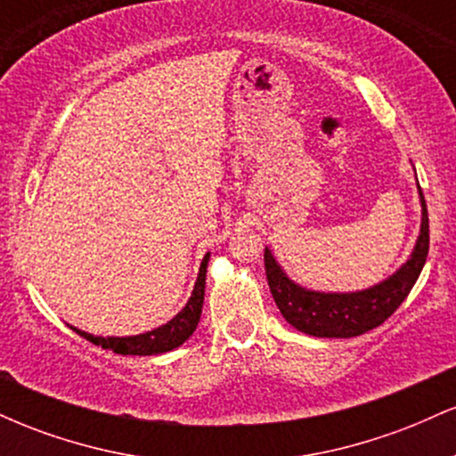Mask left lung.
Listing matches in <instances>:
<instances>
[{
	"label": "left lung",
	"mask_w": 456,
	"mask_h": 456,
	"mask_svg": "<svg viewBox=\"0 0 456 456\" xmlns=\"http://www.w3.org/2000/svg\"><path fill=\"white\" fill-rule=\"evenodd\" d=\"M418 191H420L422 223L410 259L395 274L369 289L352 291V294H323V291L306 289L285 274L265 246V276L282 317L300 332L322 338H352L381 326L401 306L425 268L428 255V212L422 188L418 186Z\"/></svg>",
	"instance_id": "obj_1"
}]
</instances>
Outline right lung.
<instances>
[{
    "mask_svg": "<svg viewBox=\"0 0 456 456\" xmlns=\"http://www.w3.org/2000/svg\"><path fill=\"white\" fill-rule=\"evenodd\" d=\"M208 261H210V253L206 255L201 261V268H199V276L195 282V289H192L191 297H188L186 306L182 308L177 315L167 322L165 326H159L150 332L137 334V337H94V334L83 332L70 326L78 337L87 338L94 345H101L102 349H111L115 354L122 355H156L171 352V349L180 347L182 343L195 332L199 317H201L203 308V294H206V272H208Z\"/></svg>",
    "mask_w": 456,
    "mask_h": 456,
    "instance_id": "obj_1",
    "label": "right lung"
}]
</instances>
